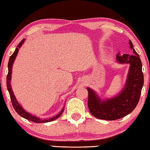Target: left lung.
I'll list each match as a JSON object with an SVG mask.
<instances>
[{
  "label": "left lung",
  "mask_w": 150,
  "mask_h": 150,
  "mask_svg": "<svg viewBox=\"0 0 150 150\" xmlns=\"http://www.w3.org/2000/svg\"><path fill=\"white\" fill-rule=\"evenodd\" d=\"M129 45L130 48L133 50L134 54L120 55L119 52L116 55L118 63L130 65L125 85L122 91L115 97L102 100L96 92L87 88L88 109L91 113L97 118L106 120L122 118L132 113L138 105L143 86L144 77L141 60L130 40Z\"/></svg>",
  "instance_id": "left-lung-1"
}]
</instances>
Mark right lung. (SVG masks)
I'll use <instances>...</instances> for the list:
<instances>
[{
    "mask_svg": "<svg viewBox=\"0 0 150 150\" xmlns=\"http://www.w3.org/2000/svg\"><path fill=\"white\" fill-rule=\"evenodd\" d=\"M24 41H25V39H23L19 43H18V45H17V48H16V50H15L14 52L13 53L12 55H11L10 57H9V62H8V74H7V90H8V91H9V96H10V98H11V101H12V106H13V107H14L15 111H16L17 113H18V115H21V116L23 117H24V118L27 119V120H28L32 121V122H34L36 123H43V122H50V121H53V120H56V119H57L58 117L62 114V113H63V111L64 110V108H63V109L62 110L61 112L59 113V114L57 115L56 116L51 117V118H48V119L39 118V117H37L35 116V115H31L30 113L25 111V110L23 109V108L20 105V104L18 103V101L16 100V98H15V96L14 95V93H13L12 86H11V84H10L11 77H12V66H13V63H14V62L15 60V58H16L17 54H18V50H19V48H21V46L23 43H24Z\"/></svg>",
    "mask_w": 150,
    "mask_h": 150,
    "instance_id": "1",
    "label": "right lung"
}]
</instances>
